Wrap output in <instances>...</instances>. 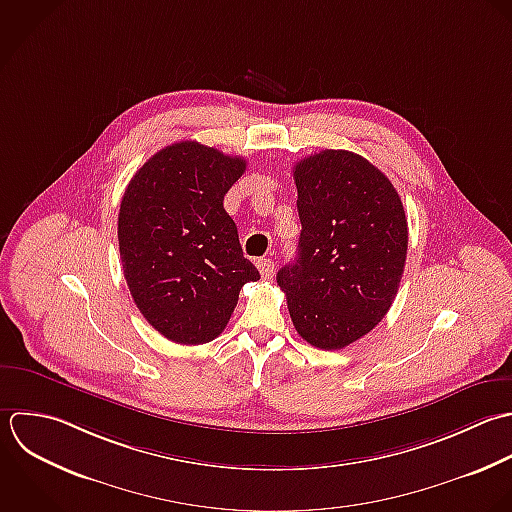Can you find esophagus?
Instances as JSON below:
<instances>
[{
  "label": "esophagus",
  "mask_w": 512,
  "mask_h": 512,
  "mask_svg": "<svg viewBox=\"0 0 512 512\" xmlns=\"http://www.w3.org/2000/svg\"><path fill=\"white\" fill-rule=\"evenodd\" d=\"M257 269L263 279H271L275 273V263L271 259H257Z\"/></svg>",
  "instance_id": "esophagus-1"
}]
</instances>
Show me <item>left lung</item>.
Here are the masks:
<instances>
[{"label": "left lung", "mask_w": 512, "mask_h": 512, "mask_svg": "<svg viewBox=\"0 0 512 512\" xmlns=\"http://www.w3.org/2000/svg\"><path fill=\"white\" fill-rule=\"evenodd\" d=\"M301 237L277 273L297 333L317 349H343L391 309L409 229L401 197L365 157L325 149L293 167Z\"/></svg>", "instance_id": "8db88e82"}]
</instances>
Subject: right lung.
Listing matches in <instances>:
<instances>
[{
  "label": "right lung",
  "instance_id": "right-lung-1",
  "mask_svg": "<svg viewBox=\"0 0 512 512\" xmlns=\"http://www.w3.org/2000/svg\"><path fill=\"white\" fill-rule=\"evenodd\" d=\"M243 157L179 141L149 157L119 207L123 275L147 323L179 345H203L227 327L245 283L259 271L243 257L223 197Z\"/></svg>",
  "mask_w": 512,
  "mask_h": 512
}]
</instances>
